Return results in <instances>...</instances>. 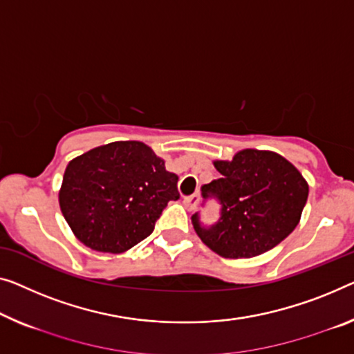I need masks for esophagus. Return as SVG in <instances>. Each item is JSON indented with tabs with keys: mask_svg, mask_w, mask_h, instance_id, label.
I'll use <instances>...</instances> for the list:
<instances>
[{
	"mask_svg": "<svg viewBox=\"0 0 354 354\" xmlns=\"http://www.w3.org/2000/svg\"><path fill=\"white\" fill-rule=\"evenodd\" d=\"M198 202H200V198H198L197 194L189 195V197L184 198V207H186L189 211H194L195 208H197Z\"/></svg>",
	"mask_w": 354,
	"mask_h": 354,
	"instance_id": "1",
	"label": "esophagus"
}]
</instances>
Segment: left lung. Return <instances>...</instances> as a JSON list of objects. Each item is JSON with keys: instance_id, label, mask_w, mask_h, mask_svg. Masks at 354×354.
Masks as SVG:
<instances>
[{"instance_id": "8db88e82", "label": "left lung", "mask_w": 354, "mask_h": 354, "mask_svg": "<svg viewBox=\"0 0 354 354\" xmlns=\"http://www.w3.org/2000/svg\"><path fill=\"white\" fill-rule=\"evenodd\" d=\"M221 173L202 187L205 198L221 203V218L211 227L192 216L200 240L225 259H250L286 239L299 224L308 197V184L283 156L243 149L232 160H214Z\"/></svg>"}]
</instances>
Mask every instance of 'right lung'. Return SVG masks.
Listing matches in <instances>:
<instances>
[{
	"mask_svg": "<svg viewBox=\"0 0 354 354\" xmlns=\"http://www.w3.org/2000/svg\"><path fill=\"white\" fill-rule=\"evenodd\" d=\"M178 176L141 141H114L66 165L59 203L76 239L95 251L124 252L154 230Z\"/></svg>",
	"mask_w": 354,
	"mask_h": 354,
	"instance_id": "add662e5",
	"label": "right lung"
}]
</instances>
